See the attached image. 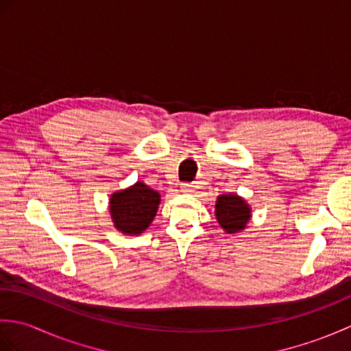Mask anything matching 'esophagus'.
<instances>
[{
  "label": "esophagus",
  "mask_w": 351,
  "mask_h": 351,
  "mask_svg": "<svg viewBox=\"0 0 351 351\" xmlns=\"http://www.w3.org/2000/svg\"><path fill=\"white\" fill-rule=\"evenodd\" d=\"M193 190H195V185H191L189 182L181 184V191L182 193H193Z\"/></svg>",
  "instance_id": "34e87169"
}]
</instances>
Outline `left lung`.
<instances>
[{
	"label": "left lung",
	"mask_w": 351,
	"mask_h": 351,
	"mask_svg": "<svg viewBox=\"0 0 351 351\" xmlns=\"http://www.w3.org/2000/svg\"><path fill=\"white\" fill-rule=\"evenodd\" d=\"M215 217L228 234H234L245 228V223L250 219V208L241 197L223 195L217 199Z\"/></svg>",
	"instance_id": "left-lung-1"
}]
</instances>
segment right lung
I'll return each instance as SVG.
<instances>
[{
	"instance_id": "add662e5",
	"label": "right lung",
	"mask_w": 351,
	"mask_h": 351,
	"mask_svg": "<svg viewBox=\"0 0 351 351\" xmlns=\"http://www.w3.org/2000/svg\"><path fill=\"white\" fill-rule=\"evenodd\" d=\"M158 193L137 182L111 196L110 214L119 230L128 235H138L151 225L158 210Z\"/></svg>"
}]
</instances>
